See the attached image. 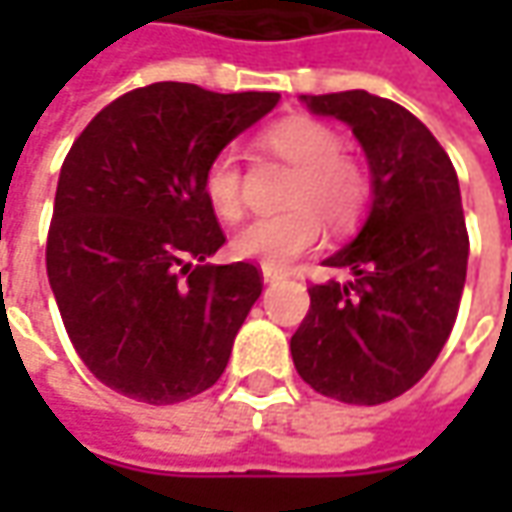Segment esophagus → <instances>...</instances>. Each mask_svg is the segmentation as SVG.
I'll return each instance as SVG.
<instances>
[{"label": "esophagus", "instance_id": "1", "mask_svg": "<svg viewBox=\"0 0 512 512\" xmlns=\"http://www.w3.org/2000/svg\"><path fill=\"white\" fill-rule=\"evenodd\" d=\"M285 273L282 270H273V267H262V279H265L267 285H273V282H279Z\"/></svg>", "mask_w": 512, "mask_h": 512}]
</instances>
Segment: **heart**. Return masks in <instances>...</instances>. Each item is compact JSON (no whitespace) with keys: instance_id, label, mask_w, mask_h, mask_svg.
Listing matches in <instances>:
<instances>
[{"instance_id":"1","label":"heart","mask_w":512,"mask_h":512,"mask_svg":"<svg viewBox=\"0 0 512 512\" xmlns=\"http://www.w3.org/2000/svg\"><path fill=\"white\" fill-rule=\"evenodd\" d=\"M256 150L293 168L285 190V213L259 216L233 236V253L247 262L282 270L322 239L327 225L342 230L362 213L367 179L342 153V136L313 116H287L256 136ZM202 199L222 222H236L245 210V176L233 150H219L202 170Z\"/></svg>"}]
</instances>
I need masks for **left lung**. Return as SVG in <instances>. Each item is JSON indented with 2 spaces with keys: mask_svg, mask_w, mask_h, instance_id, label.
Segmentation results:
<instances>
[{
  "mask_svg": "<svg viewBox=\"0 0 512 512\" xmlns=\"http://www.w3.org/2000/svg\"><path fill=\"white\" fill-rule=\"evenodd\" d=\"M302 102L350 125L373 202L356 239L322 262L353 279L307 287L310 310L290 356L322 396L390 402L430 370L459 313L470 253L459 176L436 136L390 99L344 90Z\"/></svg>",
  "mask_w": 512,
  "mask_h": 512,
  "instance_id": "8db88e82",
  "label": "left lung"
}]
</instances>
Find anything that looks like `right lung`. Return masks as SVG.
Returning a JSON list of instances; mask_svg holds the SVG:
<instances>
[{"mask_svg": "<svg viewBox=\"0 0 512 512\" xmlns=\"http://www.w3.org/2000/svg\"><path fill=\"white\" fill-rule=\"evenodd\" d=\"M276 102L156 82L110 102L73 142L45 259L70 342L110 390L176 404L225 373L262 276L207 262L225 233L202 199V170Z\"/></svg>", "mask_w": 512, "mask_h": 512, "instance_id": "right-lung-1", "label": "right lung"}]
</instances>
